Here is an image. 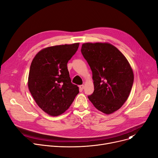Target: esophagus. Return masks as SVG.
I'll return each mask as SVG.
<instances>
[{
    "label": "esophagus",
    "instance_id": "34e87169",
    "mask_svg": "<svg viewBox=\"0 0 158 158\" xmlns=\"http://www.w3.org/2000/svg\"><path fill=\"white\" fill-rule=\"evenodd\" d=\"M84 88H85V86H84L83 85H80V86H79V89H80L82 90Z\"/></svg>",
    "mask_w": 158,
    "mask_h": 158
}]
</instances>
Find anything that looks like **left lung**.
Wrapping results in <instances>:
<instances>
[{
    "instance_id": "left-lung-1",
    "label": "left lung",
    "mask_w": 158,
    "mask_h": 158,
    "mask_svg": "<svg viewBox=\"0 0 158 158\" xmlns=\"http://www.w3.org/2000/svg\"><path fill=\"white\" fill-rule=\"evenodd\" d=\"M81 51L92 71L94 92L89 100L107 114L117 111L127 101L134 81L126 57L108 43H86Z\"/></svg>"
}]
</instances>
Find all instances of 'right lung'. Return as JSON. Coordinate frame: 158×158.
<instances>
[{
	"label": "right lung",
	"mask_w": 158,
	"mask_h": 158,
	"mask_svg": "<svg viewBox=\"0 0 158 158\" xmlns=\"http://www.w3.org/2000/svg\"><path fill=\"white\" fill-rule=\"evenodd\" d=\"M79 44L47 47L34 57L28 78V87L38 106L51 116L67 110L79 94L72 83L67 63L77 52Z\"/></svg>",
	"instance_id": "obj_1"
}]
</instances>
